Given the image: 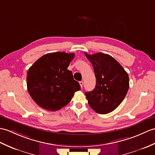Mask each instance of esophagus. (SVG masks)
<instances>
[{
	"instance_id": "1",
	"label": "esophagus",
	"mask_w": 155,
	"mask_h": 155,
	"mask_svg": "<svg viewBox=\"0 0 155 155\" xmlns=\"http://www.w3.org/2000/svg\"><path fill=\"white\" fill-rule=\"evenodd\" d=\"M79 84H80V86H81V88H82V86H83V82H82V81H80V82H79Z\"/></svg>"
}]
</instances>
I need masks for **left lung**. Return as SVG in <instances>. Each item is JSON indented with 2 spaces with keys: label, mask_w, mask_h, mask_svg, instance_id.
Wrapping results in <instances>:
<instances>
[{
  "label": "left lung",
  "mask_w": 155,
  "mask_h": 155,
  "mask_svg": "<svg viewBox=\"0 0 155 155\" xmlns=\"http://www.w3.org/2000/svg\"><path fill=\"white\" fill-rule=\"evenodd\" d=\"M84 54L94 68L96 80L95 88L85 92L88 103L96 113L108 114L117 107L127 94L129 87L128 74L107 54Z\"/></svg>",
  "instance_id": "obj_1"
}]
</instances>
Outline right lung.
I'll return each mask as SVG.
<instances>
[{"label":"right lung","instance_id":"add662e5","mask_svg":"<svg viewBox=\"0 0 155 155\" xmlns=\"http://www.w3.org/2000/svg\"><path fill=\"white\" fill-rule=\"evenodd\" d=\"M74 57V53L64 52L48 53L28 69V92L42 108L59 110L70 102L75 92L81 90L78 82L67 69Z\"/></svg>","mask_w":155,"mask_h":155}]
</instances>
